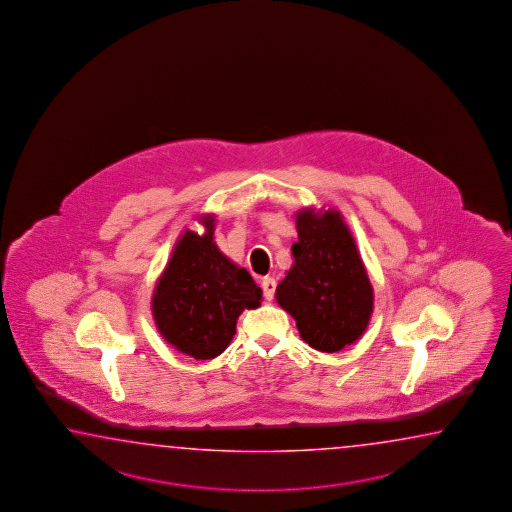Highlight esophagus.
<instances>
[{
  "mask_svg": "<svg viewBox=\"0 0 512 512\" xmlns=\"http://www.w3.org/2000/svg\"><path fill=\"white\" fill-rule=\"evenodd\" d=\"M261 289H263V296H265L267 300H272V298H274V291H276V282H274V278L265 276V278L261 280Z\"/></svg>",
  "mask_w": 512,
  "mask_h": 512,
  "instance_id": "34e87169",
  "label": "esophagus"
}]
</instances>
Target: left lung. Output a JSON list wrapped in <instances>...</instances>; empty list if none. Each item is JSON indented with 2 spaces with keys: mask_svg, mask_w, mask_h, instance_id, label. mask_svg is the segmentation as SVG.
<instances>
[{
  "mask_svg": "<svg viewBox=\"0 0 512 512\" xmlns=\"http://www.w3.org/2000/svg\"><path fill=\"white\" fill-rule=\"evenodd\" d=\"M296 230L293 267L276 287V302L311 348L337 353L366 331L373 287L338 210L304 208L296 214Z\"/></svg>",
  "mask_w": 512,
  "mask_h": 512,
  "instance_id": "8db88e82",
  "label": "left lung"
}]
</instances>
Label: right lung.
I'll return each mask as SVG.
<instances>
[{
  "mask_svg": "<svg viewBox=\"0 0 512 512\" xmlns=\"http://www.w3.org/2000/svg\"><path fill=\"white\" fill-rule=\"evenodd\" d=\"M205 232L185 230L152 296L155 326L177 351L216 359L236 335L238 316L261 305V289L214 243V216Z\"/></svg>",
  "mask_w": 512,
  "mask_h": 512,
  "instance_id": "1",
  "label": "right lung"
}]
</instances>
